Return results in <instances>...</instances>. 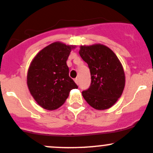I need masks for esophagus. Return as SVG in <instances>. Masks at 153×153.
Instances as JSON below:
<instances>
[{
	"label": "esophagus",
	"mask_w": 153,
	"mask_h": 153,
	"mask_svg": "<svg viewBox=\"0 0 153 153\" xmlns=\"http://www.w3.org/2000/svg\"><path fill=\"white\" fill-rule=\"evenodd\" d=\"M74 81H75V82H76L77 85L79 84V79H78V78H76V79H75Z\"/></svg>",
	"instance_id": "1"
}]
</instances>
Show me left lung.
Here are the masks:
<instances>
[{
    "instance_id": "8db88e82",
    "label": "left lung",
    "mask_w": 153,
    "mask_h": 153,
    "mask_svg": "<svg viewBox=\"0 0 153 153\" xmlns=\"http://www.w3.org/2000/svg\"><path fill=\"white\" fill-rule=\"evenodd\" d=\"M79 55L88 65L91 79L88 88L82 92L83 97L95 109L110 108L124 88L121 63L110 48L102 45L81 46Z\"/></svg>"
}]
</instances>
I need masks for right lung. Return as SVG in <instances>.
Returning a JSON list of instances; mask_svg holds the SVG:
<instances>
[{
  "label": "right lung",
  "instance_id": "right-lung-1",
  "mask_svg": "<svg viewBox=\"0 0 153 153\" xmlns=\"http://www.w3.org/2000/svg\"><path fill=\"white\" fill-rule=\"evenodd\" d=\"M74 46L54 42L42 49L33 59L27 73L30 94L40 106L56 109L78 86L69 76L68 58Z\"/></svg>",
  "mask_w": 153,
  "mask_h": 153
}]
</instances>
